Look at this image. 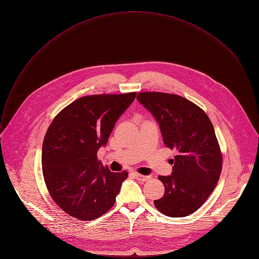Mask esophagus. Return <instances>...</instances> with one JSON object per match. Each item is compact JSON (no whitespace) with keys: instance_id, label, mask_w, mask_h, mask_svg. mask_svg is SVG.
Returning <instances> with one entry per match:
<instances>
[{"instance_id":"34e87169","label":"esophagus","mask_w":259,"mask_h":259,"mask_svg":"<svg viewBox=\"0 0 259 259\" xmlns=\"http://www.w3.org/2000/svg\"><path fill=\"white\" fill-rule=\"evenodd\" d=\"M134 177L138 180H141V181H146L150 179V176H146V175H141L139 173H134Z\"/></svg>"}]
</instances>
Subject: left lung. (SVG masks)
<instances>
[{
	"label": "left lung",
	"mask_w": 259,
	"mask_h": 259,
	"mask_svg": "<svg viewBox=\"0 0 259 259\" xmlns=\"http://www.w3.org/2000/svg\"><path fill=\"white\" fill-rule=\"evenodd\" d=\"M137 100L158 122L165 145L177 151L172 174L159 176L165 194L154 204L167 216H188L208 199L223 168L213 125L202 108L179 95L141 92Z\"/></svg>",
	"instance_id": "obj_1"
}]
</instances>
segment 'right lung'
<instances>
[{
  "mask_svg": "<svg viewBox=\"0 0 259 259\" xmlns=\"http://www.w3.org/2000/svg\"><path fill=\"white\" fill-rule=\"evenodd\" d=\"M136 92L81 97L64 107L49 126L42 149L49 194L68 215L93 220L116 202L127 171L112 172L97 160L116 122Z\"/></svg>",
  "mask_w": 259,
  "mask_h": 259,
  "instance_id": "obj_1",
  "label": "right lung"
}]
</instances>
